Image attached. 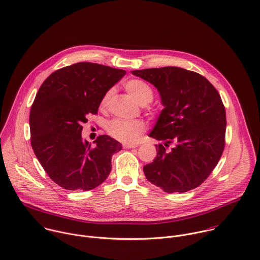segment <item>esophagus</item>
<instances>
[{"instance_id": "1", "label": "esophagus", "mask_w": 260, "mask_h": 260, "mask_svg": "<svg viewBox=\"0 0 260 260\" xmlns=\"http://www.w3.org/2000/svg\"><path fill=\"white\" fill-rule=\"evenodd\" d=\"M122 147H123L124 149H131V148H136L137 145H136V144H123Z\"/></svg>"}]
</instances>
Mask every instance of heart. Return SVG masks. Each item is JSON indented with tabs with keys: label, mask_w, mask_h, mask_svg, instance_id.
I'll return each instance as SVG.
<instances>
[{
	"label": "heart",
	"mask_w": 260,
	"mask_h": 260,
	"mask_svg": "<svg viewBox=\"0 0 260 260\" xmlns=\"http://www.w3.org/2000/svg\"><path fill=\"white\" fill-rule=\"evenodd\" d=\"M124 88L126 92L142 106L149 104L153 100V89L150 84L144 80L138 78L131 79L124 83ZM113 94L114 90L110 89L103 95L100 101L101 110H106L108 108ZM144 129L145 125L140 120L126 121L121 119H114L110 121L106 126V131L109 136L119 142L126 144L135 143L140 138Z\"/></svg>",
	"instance_id": "1"
}]
</instances>
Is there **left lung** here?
<instances>
[{
	"mask_svg": "<svg viewBox=\"0 0 260 260\" xmlns=\"http://www.w3.org/2000/svg\"><path fill=\"white\" fill-rule=\"evenodd\" d=\"M132 73L155 86L164 107L149 137L175 144L169 152L156 145L155 159L143 168L146 179L166 193L197 188L224 149L225 109L218 92L204 76L180 67Z\"/></svg>",
	"mask_w": 260,
	"mask_h": 260,
	"instance_id": "8db88e82",
	"label": "left lung"
}]
</instances>
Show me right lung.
Segmentation results:
<instances>
[{
	"label": "right lung",
	"instance_id": "1",
	"mask_svg": "<svg viewBox=\"0 0 260 260\" xmlns=\"http://www.w3.org/2000/svg\"><path fill=\"white\" fill-rule=\"evenodd\" d=\"M125 74L122 69L79 62L53 72L43 82L29 114L30 142L53 182L70 191H89L111 171L121 144L99 136L92 146L81 138L82 123L96 114L103 95Z\"/></svg>",
	"mask_w": 260,
	"mask_h": 260
}]
</instances>
